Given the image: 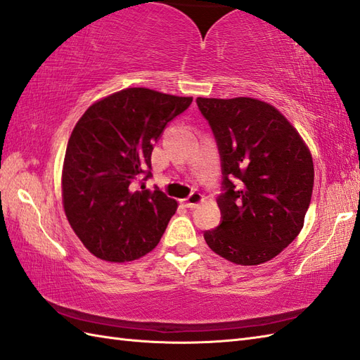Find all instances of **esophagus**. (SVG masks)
<instances>
[{"instance_id": "obj_1", "label": "esophagus", "mask_w": 360, "mask_h": 360, "mask_svg": "<svg viewBox=\"0 0 360 360\" xmlns=\"http://www.w3.org/2000/svg\"><path fill=\"white\" fill-rule=\"evenodd\" d=\"M203 202V195L200 193H193L188 198H185V206L186 207H195Z\"/></svg>"}]
</instances>
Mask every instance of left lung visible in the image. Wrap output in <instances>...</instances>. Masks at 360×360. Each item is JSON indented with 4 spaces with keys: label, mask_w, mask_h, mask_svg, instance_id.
<instances>
[{
    "label": "left lung",
    "mask_w": 360,
    "mask_h": 360,
    "mask_svg": "<svg viewBox=\"0 0 360 360\" xmlns=\"http://www.w3.org/2000/svg\"><path fill=\"white\" fill-rule=\"evenodd\" d=\"M221 157V223L211 250L237 265H260L303 228L314 185L307 143L281 110L257 98H197Z\"/></svg>",
    "instance_id": "1"
}]
</instances>
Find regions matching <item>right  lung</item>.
<instances>
[{
    "mask_svg": "<svg viewBox=\"0 0 360 360\" xmlns=\"http://www.w3.org/2000/svg\"><path fill=\"white\" fill-rule=\"evenodd\" d=\"M193 103L148 87H127L95 101L68 141L61 172L70 228L95 257L131 262L153 251L177 202L158 188H137L165 126Z\"/></svg>",
    "mask_w": 360,
    "mask_h": 360,
    "instance_id": "right-lung-1",
    "label": "right lung"
}]
</instances>
